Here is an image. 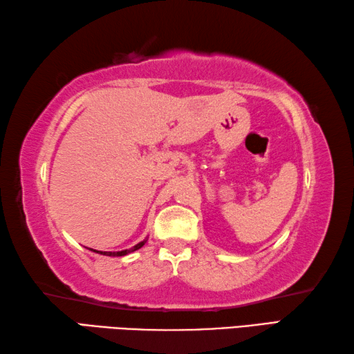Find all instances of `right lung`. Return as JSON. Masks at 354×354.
<instances>
[{"instance_id": "obj_1", "label": "right lung", "mask_w": 354, "mask_h": 354, "mask_svg": "<svg viewBox=\"0 0 354 354\" xmlns=\"http://www.w3.org/2000/svg\"><path fill=\"white\" fill-rule=\"evenodd\" d=\"M145 241L147 240H144V241H140V243H138L136 246H133L131 249H125V250H119V252H99V254H104V255H108V257H124V255H127V254H130V252H134V250H138V249H140L145 244ZM93 250V249H91ZM95 252V250H94Z\"/></svg>"}]
</instances>
